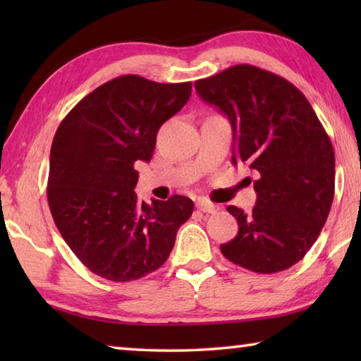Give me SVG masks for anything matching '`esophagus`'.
<instances>
[{
	"label": "esophagus",
	"instance_id": "obj_1",
	"mask_svg": "<svg viewBox=\"0 0 361 361\" xmlns=\"http://www.w3.org/2000/svg\"><path fill=\"white\" fill-rule=\"evenodd\" d=\"M195 207H197V209L200 212H204V213H215V212H218V205L212 204V202H209V200H205V199H199L197 204H195Z\"/></svg>",
	"mask_w": 361,
	"mask_h": 361
}]
</instances>
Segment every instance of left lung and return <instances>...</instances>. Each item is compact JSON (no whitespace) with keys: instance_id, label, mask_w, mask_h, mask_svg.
Listing matches in <instances>:
<instances>
[{"instance_id":"8db88e82","label":"left lung","mask_w":361,"mask_h":361,"mask_svg":"<svg viewBox=\"0 0 361 361\" xmlns=\"http://www.w3.org/2000/svg\"><path fill=\"white\" fill-rule=\"evenodd\" d=\"M194 85L200 99L228 116L232 164L258 175L253 210L228 207L239 232L221 253L258 274L285 271L314 245L331 210V140L301 90L267 70L234 65Z\"/></svg>"}]
</instances>
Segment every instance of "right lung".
Instances as JSON below:
<instances>
[{
  "mask_svg": "<svg viewBox=\"0 0 361 361\" xmlns=\"http://www.w3.org/2000/svg\"><path fill=\"white\" fill-rule=\"evenodd\" d=\"M192 84L114 78L78 103L51 146L47 202L60 234L89 269L111 282L157 271L192 215L185 195L140 202L137 161L149 162L157 130L186 105Z\"/></svg>",
  "mask_w": 361,
  "mask_h": 361,
  "instance_id": "add662e5",
  "label": "right lung"
}]
</instances>
